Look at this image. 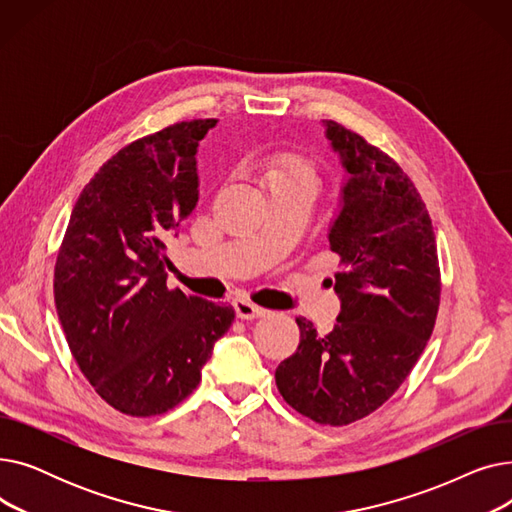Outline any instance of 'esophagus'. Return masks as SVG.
<instances>
[{
  "label": "esophagus",
  "instance_id": "obj_1",
  "mask_svg": "<svg viewBox=\"0 0 512 512\" xmlns=\"http://www.w3.org/2000/svg\"><path fill=\"white\" fill-rule=\"evenodd\" d=\"M234 311H236V317H240V319H259L267 313L263 307H259L251 301H242V299L234 301Z\"/></svg>",
  "mask_w": 512,
  "mask_h": 512
}]
</instances>
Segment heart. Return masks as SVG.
Returning a JSON list of instances; mask_svg holds the SVG:
<instances>
[{"instance_id": "obj_1", "label": "heart", "mask_w": 512, "mask_h": 512, "mask_svg": "<svg viewBox=\"0 0 512 512\" xmlns=\"http://www.w3.org/2000/svg\"><path fill=\"white\" fill-rule=\"evenodd\" d=\"M259 174L267 188L288 182H303L313 186L317 178L315 168L311 166L309 159L286 149L263 155L259 159Z\"/></svg>"}]
</instances>
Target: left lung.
Segmentation results:
<instances>
[{
  "instance_id": "8db88e82",
  "label": "left lung",
  "mask_w": 512,
  "mask_h": 512,
  "mask_svg": "<svg viewBox=\"0 0 512 512\" xmlns=\"http://www.w3.org/2000/svg\"><path fill=\"white\" fill-rule=\"evenodd\" d=\"M324 124L348 172L330 230L342 307L326 336L297 317L301 342L278 365L276 386L301 415L348 425L380 409L409 378L434 332L442 282L434 226L411 178L361 134Z\"/></svg>"
}]
</instances>
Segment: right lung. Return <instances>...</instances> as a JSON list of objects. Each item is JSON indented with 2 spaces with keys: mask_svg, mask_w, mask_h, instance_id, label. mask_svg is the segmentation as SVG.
<instances>
[{
  "mask_svg": "<svg viewBox=\"0 0 512 512\" xmlns=\"http://www.w3.org/2000/svg\"><path fill=\"white\" fill-rule=\"evenodd\" d=\"M215 122L170 124L107 159L58 251L53 299L70 353L124 415H161L191 396L234 321L230 305L166 284V242L199 201L195 153Z\"/></svg>",
  "mask_w": 512,
  "mask_h": 512,
  "instance_id": "obj_1",
  "label": "right lung"
}]
</instances>
